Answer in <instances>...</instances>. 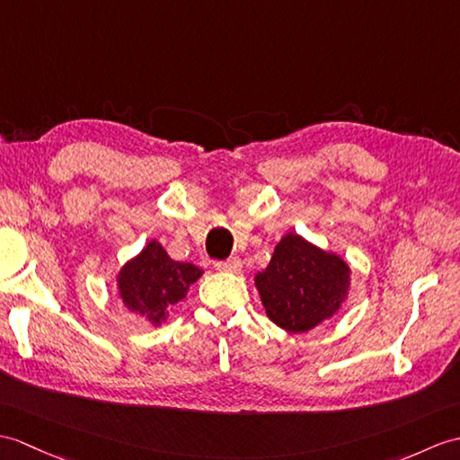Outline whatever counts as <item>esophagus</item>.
Instances as JSON below:
<instances>
[{
    "mask_svg": "<svg viewBox=\"0 0 460 460\" xmlns=\"http://www.w3.org/2000/svg\"><path fill=\"white\" fill-rule=\"evenodd\" d=\"M213 266H216V269L221 272H239L243 269V262L239 256H231V259H227V261H216L213 262Z\"/></svg>",
    "mask_w": 460,
    "mask_h": 460,
    "instance_id": "obj_1",
    "label": "esophagus"
}]
</instances>
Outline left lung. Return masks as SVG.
Segmentation results:
<instances>
[{"mask_svg":"<svg viewBox=\"0 0 460 460\" xmlns=\"http://www.w3.org/2000/svg\"><path fill=\"white\" fill-rule=\"evenodd\" d=\"M256 288L276 325L304 333L333 315L345 300L349 266L290 233L276 244L266 270L256 274Z\"/></svg>","mask_w":460,"mask_h":460,"instance_id":"8db88e82","label":"left lung"}]
</instances>
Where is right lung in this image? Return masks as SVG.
<instances>
[{"instance_id":"1","label":"right lung","mask_w":460,"mask_h":460,"mask_svg":"<svg viewBox=\"0 0 460 460\" xmlns=\"http://www.w3.org/2000/svg\"><path fill=\"white\" fill-rule=\"evenodd\" d=\"M201 274L198 266L172 261L163 244L151 241L121 269L119 292L127 307L160 323L166 309L178 304Z\"/></svg>"}]
</instances>
